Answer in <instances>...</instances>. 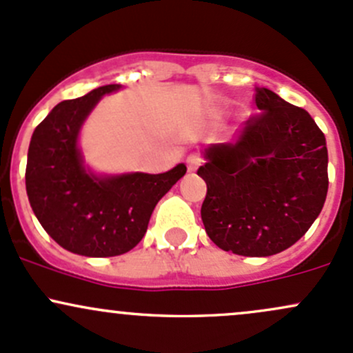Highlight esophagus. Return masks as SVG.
Returning a JSON list of instances; mask_svg holds the SVG:
<instances>
[{
  "label": "esophagus",
  "mask_w": 353,
  "mask_h": 353,
  "mask_svg": "<svg viewBox=\"0 0 353 353\" xmlns=\"http://www.w3.org/2000/svg\"><path fill=\"white\" fill-rule=\"evenodd\" d=\"M186 164H188V169L191 170V172H194V170L203 164V157H201V155H198V154H191L186 159Z\"/></svg>",
  "instance_id": "34e87169"
}]
</instances>
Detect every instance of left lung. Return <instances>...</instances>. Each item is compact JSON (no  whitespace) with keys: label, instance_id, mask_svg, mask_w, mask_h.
Returning a JSON list of instances; mask_svg holds the SVG:
<instances>
[{"label":"left lung","instance_id":"8db88e82","mask_svg":"<svg viewBox=\"0 0 353 353\" xmlns=\"http://www.w3.org/2000/svg\"><path fill=\"white\" fill-rule=\"evenodd\" d=\"M261 113L235 143L205 148L201 220L213 243L243 257H269L310 230L328 192L323 132L306 110L255 88Z\"/></svg>","mask_w":353,"mask_h":353}]
</instances>
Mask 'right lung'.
<instances>
[{"mask_svg": "<svg viewBox=\"0 0 353 353\" xmlns=\"http://www.w3.org/2000/svg\"><path fill=\"white\" fill-rule=\"evenodd\" d=\"M121 84L92 89L62 101L35 128L28 147L25 184L37 220L62 248L86 257H114L132 250L147 232L155 205L186 165L162 174L96 176L77 145L92 108Z\"/></svg>", "mask_w": 353, "mask_h": 353, "instance_id": "obj_1", "label": "right lung"}]
</instances>
